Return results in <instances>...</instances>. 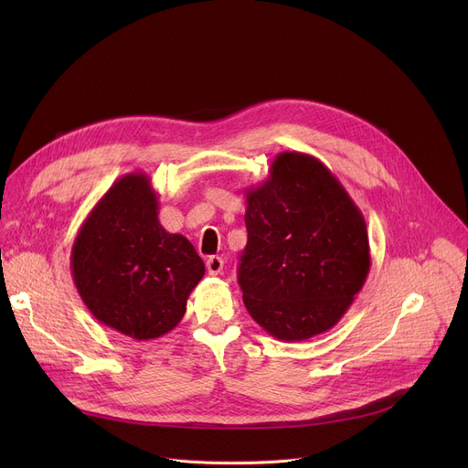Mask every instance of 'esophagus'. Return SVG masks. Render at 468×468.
<instances>
[{
  "instance_id": "34e87169",
  "label": "esophagus",
  "mask_w": 468,
  "mask_h": 468,
  "mask_svg": "<svg viewBox=\"0 0 468 468\" xmlns=\"http://www.w3.org/2000/svg\"><path fill=\"white\" fill-rule=\"evenodd\" d=\"M206 266H207V272H209L211 276H218V274L222 272V269H224V261H222V257H218V255H211V257L206 261Z\"/></svg>"
}]
</instances>
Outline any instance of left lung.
<instances>
[{"mask_svg": "<svg viewBox=\"0 0 468 468\" xmlns=\"http://www.w3.org/2000/svg\"><path fill=\"white\" fill-rule=\"evenodd\" d=\"M244 222L239 285L251 318L285 343L335 325L370 271L367 222L341 181L316 157L283 152L246 190Z\"/></svg>", "mask_w": 468, "mask_h": 468, "instance_id": "8db88e82", "label": "left lung"}]
</instances>
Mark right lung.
I'll use <instances>...</instances> for the list:
<instances>
[{
    "label": "right lung",
    "instance_id": "right-lung-1",
    "mask_svg": "<svg viewBox=\"0 0 468 468\" xmlns=\"http://www.w3.org/2000/svg\"><path fill=\"white\" fill-rule=\"evenodd\" d=\"M157 215L152 179L125 174L89 213L72 246L74 283L89 311L137 341L172 331L206 274L188 239L168 233Z\"/></svg>",
    "mask_w": 468,
    "mask_h": 468
}]
</instances>
